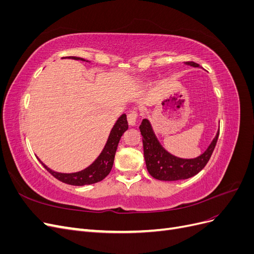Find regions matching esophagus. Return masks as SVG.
<instances>
[{"instance_id": "obj_1", "label": "esophagus", "mask_w": 254, "mask_h": 254, "mask_svg": "<svg viewBox=\"0 0 254 254\" xmlns=\"http://www.w3.org/2000/svg\"><path fill=\"white\" fill-rule=\"evenodd\" d=\"M127 120H128V124L130 126H134L136 120H137V112L135 110L130 111L127 115Z\"/></svg>"}]
</instances>
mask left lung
Listing matches in <instances>:
<instances>
[{"mask_svg": "<svg viewBox=\"0 0 254 254\" xmlns=\"http://www.w3.org/2000/svg\"><path fill=\"white\" fill-rule=\"evenodd\" d=\"M186 64L194 67L199 66L198 64L193 61H188ZM140 131L143 136L144 158L147 171L155 179L163 181L189 179L197 175L209 162L219 135L218 131L201 156L195 159H181L173 156L162 147L147 119L143 120Z\"/></svg>", "mask_w": 254, "mask_h": 254, "instance_id": "1", "label": "left lung"}]
</instances>
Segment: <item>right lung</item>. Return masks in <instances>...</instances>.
I'll return each instance as SVG.
<instances>
[{
    "label": "right lung",
    "mask_w": 254,
    "mask_h": 254,
    "mask_svg": "<svg viewBox=\"0 0 254 254\" xmlns=\"http://www.w3.org/2000/svg\"><path fill=\"white\" fill-rule=\"evenodd\" d=\"M64 58L84 61V59L80 57H74V56L64 57ZM127 129H128L127 117L126 114H122L121 118L117 121L115 125L113 126L111 132L109 134L108 141H107L103 151L101 152V155L98 156V158L94 161L93 163L83 171L73 173V174L57 173V172L52 171L51 168H49L47 165L43 164L41 161L40 162L44 166L45 170H47L51 175H53L56 179H58L59 181L64 183L71 184V186L81 187V186H88V184H93V183L99 182L103 179H105L111 172L119 142L121 140L122 135L124 134V132Z\"/></svg>",
    "instance_id": "right-lung-1"
}]
</instances>
